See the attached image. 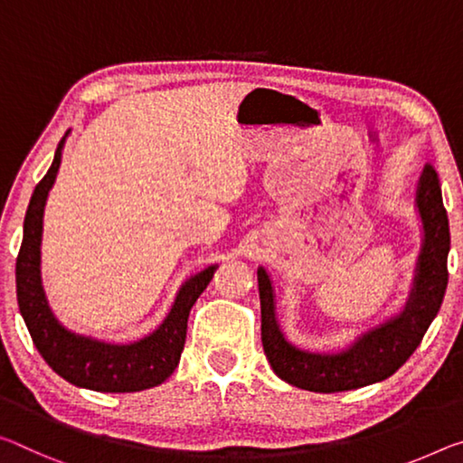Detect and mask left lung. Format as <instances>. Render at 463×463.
<instances>
[{
    "instance_id": "left-lung-1",
    "label": "left lung",
    "mask_w": 463,
    "mask_h": 463,
    "mask_svg": "<svg viewBox=\"0 0 463 463\" xmlns=\"http://www.w3.org/2000/svg\"><path fill=\"white\" fill-rule=\"evenodd\" d=\"M416 212L422 222V245L416 260L412 290L403 309L383 324L366 329L337 352H311L286 340L276 317V297L266 268H258L261 300V344L266 358L286 383L315 393L358 390L392 377L420 346L441 309L447 288L449 220L435 168H422L416 185Z\"/></svg>"
}]
</instances>
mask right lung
I'll list each match as a JSON object with an SVG mask.
<instances>
[{"mask_svg":"<svg viewBox=\"0 0 463 463\" xmlns=\"http://www.w3.org/2000/svg\"><path fill=\"white\" fill-rule=\"evenodd\" d=\"M55 150L45 177L34 187L24 218V237L16 260V295L36 350L57 375L92 392L128 393L156 387L177 369L187 335V317L218 266L189 276L175 297L171 311L152 334L129 344L102 342L60 324L51 311L41 278L43 214L61 165L65 137Z\"/></svg>","mask_w":463,"mask_h":463,"instance_id":"obj_1","label":"right lung"}]
</instances>
